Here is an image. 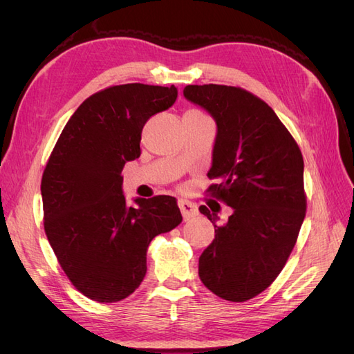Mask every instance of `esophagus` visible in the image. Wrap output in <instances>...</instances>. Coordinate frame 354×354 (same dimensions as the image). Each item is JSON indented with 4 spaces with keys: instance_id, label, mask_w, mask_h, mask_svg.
I'll list each match as a JSON object with an SVG mask.
<instances>
[{
    "instance_id": "1",
    "label": "esophagus",
    "mask_w": 354,
    "mask_h": 354,
    "mask_svg": "<svg viewBox=\"0 0 354 354\" xmlns=\"http://www.w3.org/2000/svg\"><path fill=\"white\" fill-rule=\"evenodd\" d=\"M178 207L181 211V216H183L185 220H190L192 217H195L198 214V208L194 202H189L186 199H180L178 201Z\"/></svg>"
}]
</instances>
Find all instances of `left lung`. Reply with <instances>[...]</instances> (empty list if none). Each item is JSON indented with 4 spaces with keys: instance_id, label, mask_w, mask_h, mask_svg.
<instances>
[{
    "instance_id": "obj_1",
    "label": "left lung",
    "mask_w": 354,
    "mask_h": 354,
    "mask_svg": "<svg viewBox=\"0 0 354 354\" xmlns=\"http://www.w3.org/2000/svg\"><path fill=\"white\" fill-rule=\"evenodd\" d=\"M183 95L216 121L208 190L233 209L217 226V214L199 207L216 227L199 277L220 298L242 303L276 279L297 242L306 216L303 155L270 106L248 91L208 84L187 85Z\"/></svg>"
}]
</instances>
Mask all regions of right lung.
Returning a JSON list of instances; mask_svg holds the SVG:
<instances>
[{"label": "right lung", "instance_id": "1", "mask_svg": "<svg viewBox=\"0 0 354 354\" xmlns=\"http://www.w3.org/2000/svg\"><path fill=\"white\" fill-rule=\"evenodd\" d=\"M176 100L174 85L109 87L82 102L53 149L41 181L46 234L69 281L94 301L133 294L149 243L183 220L173 196L128 205L121 174L142 153L146 121Z\"/></svg>", "mask_w": 354, "mask_h": 354}]
</instances>
